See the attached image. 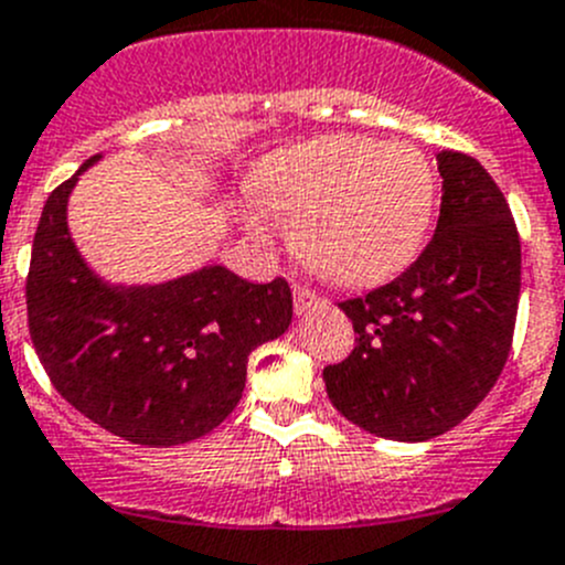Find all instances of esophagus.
I'll return each instance as SVG.
<instances>
[{"mask_svg":"<svg viewBox=\"0 0 565 565\" xmlns=\"http://www.w3.org/2000/svg\"><path fill=\"white\" fill-rule=\"evenodd\" d=\"M319 305H324V299L319 297L317 291H308V288H302V286H294V308H297L299 317H302V313H310V310L319 308Z\"/></svg>","mask_w":565,"mask_h":565,"instance_id":"esophagus-1","label":"esophagus"}]
</instances>
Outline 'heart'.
I'll use <instances>...</instances> for the list:
<instances>
[{
    "instance_id": "heart-1",
    "label": "heart",
    "mask_w": 565,
    "mask_h": 565,
    "mask_svg": "<svg viewBox=\"0 0 565 565\" xmlns=\"http://www.w3.org/2000/svg\"><path fill=\"white\" fill-rule=\"evenodd\" d=\"M263 204L297 224L299 255L339 286L364 288L395 277L426 243L437 206V173L414 145L372 137L308 139L263 162ZM260 246H274L277 221L257 204L241 212Z\"/></svg>"
}]
</instances>
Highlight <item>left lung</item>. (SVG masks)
Wrapping results in <instances>:
<instances>
[{
    "label": "left lung",
    "instance_id": "8db88e82",
    "mask_svg": "<svg viewBox=\"0 0 565 565\" xmlns=\"http://www.w3.org/2000/svg\"><path fill=\"white\" fill-rule=\"evenodd\" d=\"M443 204L431 243L390 286L339 308L359 333L328 366L330 403L364 431L423 443L488 397L510 355L521 294V241L488 170L439 151Z\"/></svg>",
    "mask_w": 565,
    "mask_h": 565
}]
</instances>
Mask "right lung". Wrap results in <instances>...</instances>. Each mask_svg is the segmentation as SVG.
Listing matches in <instances>:
<instances>
[{
  "mask_svg": "<svg viewBox=\"0 0 565 565\" xmlns=\"http://www.w3.org/2000/svg\"><path fill=\"white\" fill-rule=\"evenodd\" d=\"M100 159L83 162L41 212L28 274L30 339L83 417L128 443L170 448L230 417L248 353L291 324V288L282 277L248 282L218 263L157 286L103 279L66 221L77 179Z\"/></svg>",
  "mask_w": 565,
  "mask_h": 565,
  "instance_id": "right-lung-1",
  "label": "right lung"
}]
</instances>
